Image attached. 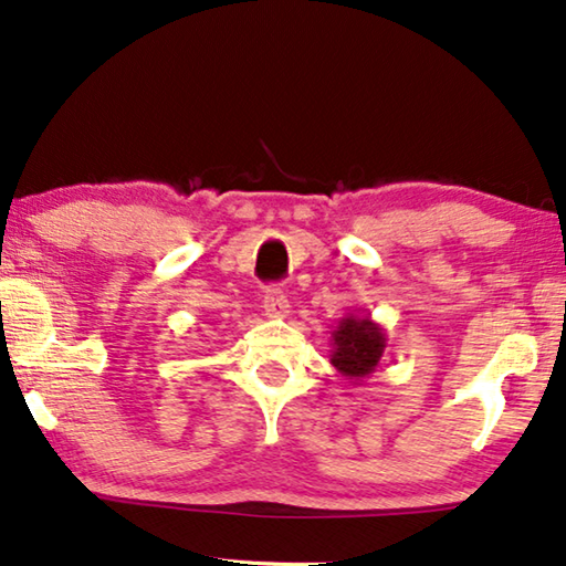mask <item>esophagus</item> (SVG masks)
Returning a JSON list of instances; mask_svg holds the SVG:
<instances>
[{"label":"esophagus","instance_id":"obj_1","mask_svg":"<svg viewBox=\"0 0 566 566\" xmlns=\"http://www.w3.org/2000/svg\"><path fill=\"white\" fill-rule=\"evenodd\" d=\"M264 312L266 317H284L290 312V302H286L284 292L280 286H269L264 294Z\"/></svg>","mask_w":566,"mask_h":566}]
</instances>
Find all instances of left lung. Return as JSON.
<instances>
[{
  "label": "left lung",
  "instance_id": "obj_1",
  "mask_svg": "<svg viewBox=\"0 0 566 566\" xmlns=\"http://www.w3.org/2000/svg\"><path fill=\"white\" fill-rule=\"evenodd\" d=\"M388 335L370 315H345L332 329L329 363L353 385L363 382L382 360Z\"/></svg>",
  "mask_w": 566,
  "mask_h": 566
}]
</instances>
